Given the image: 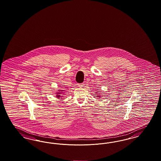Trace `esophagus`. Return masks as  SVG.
Returning <instances> with one entry per match:
<instances>
[{
	"mask_svg": "<svg viewBox=\"0 0 161 161\" xmlns=\"http://www.w3.org/2000/svg\"><path fill=\"white\" fill-rule=\"evenodd\" d=\"M78 85L80 87H83V86L85 85V84L84 83H78Z\"/></svg>",
	"mask_w": 161,
	"mask_h": 161,
	"instance_id": "34e87169",
	"label": "esophagus"
}]
</instances>
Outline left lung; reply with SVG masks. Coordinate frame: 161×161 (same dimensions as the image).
<instances>
[{
  "instance_id": "left-lung-1",
  "label": "left lung",
  "mask_w": 161,
  "mask_h": 161,
  "mask_svg": "<svg viewBox=\"0 0 161 161\" xmlns=\"http://www.w3.org/2000/svg\"><path fill=\"white\" fill-rule=\"evenodd\" d=\"M96 97H98V98H100V97H101V96H100V95H98V92H96Z\"/></svg>"
}]
</instances>
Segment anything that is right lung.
I'll return each mask as SVG.
<instances>
[{
  "label": "right lung",
  "instance_id": "obj_1",
  "mask_svg": "<svg viewBox=\"0 0 161 161\" xmlns=\"http://www.w3.org/2000/svg\"><path fill=\"white\" fill-rule=\"evenodd\" d=\"M64 91H65V90H60H60H58V91H57V92H56V94H57V95H56V97H57V98H61L60 99H61L62 97H63V95H60V94H64Z\"/></svg>",
  "mask_w": 161,
  "mask_h": 161
}]
</instances>
